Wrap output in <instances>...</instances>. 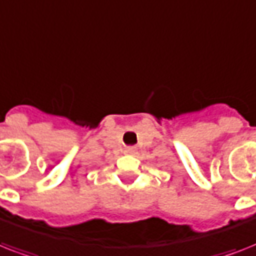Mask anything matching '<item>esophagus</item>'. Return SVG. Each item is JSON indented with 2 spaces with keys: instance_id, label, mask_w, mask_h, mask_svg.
Listing matches in <instances>:
<instances>
[{
  "instance_id": "34e87169",
  "label": "esophagus",
  "mask_w": 256,
  "mask_h": 256,
  "mask_svg": "<svg viewBox=\"0 0 256 256\" xmlns=\"http://www.w3.org/2000/svg\"><path fill=\"white\" fill-rule=\"evenodd\" d=\"M132 152H134V150H132V148H126V150H124V152H128V154H132Z\"/></svg>"
}]
</instances>
